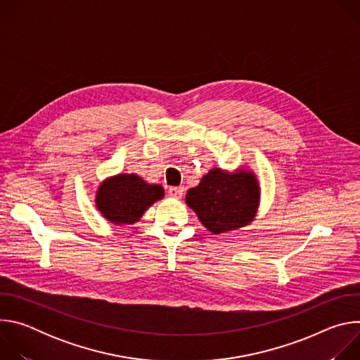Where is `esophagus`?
<instances>
[{
	"label": "esophagus",
	"mask_w": 360,
	"mask_h": 360,
	"mask_svg": "<svg viewBox=\"0 0 360 360\" xmlns=\"http://www.w3.org/2000/svg\"><path fill=\"white\" fill-rule=\"evenodd\" d=\"M168 192H169V195L174 196V198H182L185 189H184L182 186H171V188L168 189Z\"/></svg>",
	"instance_id": "34e87169"
}]
</instances>
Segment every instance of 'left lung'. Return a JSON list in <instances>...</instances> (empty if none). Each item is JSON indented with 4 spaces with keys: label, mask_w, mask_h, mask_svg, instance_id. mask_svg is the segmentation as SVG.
Here are the masks:
<instances>
[{
    "label": "left lung",
    "mask_w": 360,
    "mask_h": 360,
    "mask_svg": "<svg viewBox=\"0 0 360 360\" xmlns=\"http://www.w3.org/2000/svg\"><path fill=\"white\" fill-rule=\"evenodd\" d=\"M186 203L202 225L218 235L253 221L259 205V185L245 169L231 174L214 168L188 191Z\"/></svg>",
    "instance_id": "8db88e82"
}]
</instances>
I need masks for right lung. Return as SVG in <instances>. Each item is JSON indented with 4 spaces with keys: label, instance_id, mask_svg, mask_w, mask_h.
Segmentation results:
<instances>
[{
    "label": "right lung",
    "instance_id": "right-lung-1",
    "mask_svg": "<svg viewBox=\"0 0 360 360\" xmlns=\"http://www.w3.org/2000/svg\"><path fill=\"white\" fill-rule=\"evenodd\" d=\"M161 185L146 184L135 174H121L99 185L96 192V208L110 222L131 225L139 221L150 205L162 199Z\"/></svg>",
    "mask_w": 360,
    "mask_h": 360
}]
</instances>
